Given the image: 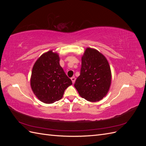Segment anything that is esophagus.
<instances>
[{
	"instance_id": "1",
	"label": "esophagus",
	"mask_w": 146,
	"mask_h": 146,
	"mask_svg": "<svg viewBox=\"0 0 146 146\" xmlns=\"http://www.w3.org/2000/svg\"><path fill=\"white\" fill-rule=\"evenodd\" d=\"M71 80H72V83H74L75 82H76V77H72L71 78Z\"/></svg>"
}]
</instances>
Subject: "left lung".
Segmentation results:
<instances>
[{
	"instance_id": "obj_1",
	"label": "left lung",
	"mask_w": 146,
	"mask_h": 146,
	"mask_svg": "<svg viewBox=\"0 0 146 146\" xmlns=\"http://www.w3.org/2000/svg\"><path fill=\"white\" fill-rule=\"evenodd\" d=\"M111 82V72L107 58L98 50L88 47L82 57L80 75L74 86L82 98L98 102L107 95Z\"/></svg>"
}]
</instances>
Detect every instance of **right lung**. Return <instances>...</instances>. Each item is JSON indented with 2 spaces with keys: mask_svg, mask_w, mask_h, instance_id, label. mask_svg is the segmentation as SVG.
<instances>
[{
  "mask_svg": "<svg viewBox=\"0 0 146 146\" xmlns=\"http://www.w3.org/2000/svg\"><path fill=\"white\" fill-rule=\"evenodd\" d=\"M72 85L60 65V57L52 50L43 54L32 69L30 85L38 99L45 104H53L63 98L65 90Z\"/></svg>",
  "mask_w": 146,
  "mask_h": 146,
  "instance_id": "1",
  "label": "right lung"
}]
</instances>
